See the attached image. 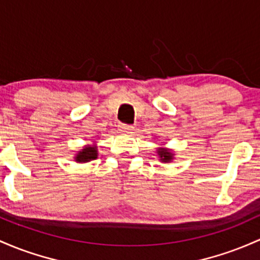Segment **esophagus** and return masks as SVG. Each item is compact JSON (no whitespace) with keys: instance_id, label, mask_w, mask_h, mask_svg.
<instances>
[{"instance_id":"esophagus-1","label":"esophagus","mask_w":260,"mask_h":260,"mask_svg":"<svg viewBox=\"0 0 260 260\" xmlns=\"http://www.w3.org/2000/svg\"><path fill=\"white\" fill-rule=\"evenodd\" d=\"M118 129L121 131V132H129V131L133 129V125L125 124V123H119L118 124Z\"/></svg>"}]
</instances>
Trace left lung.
<instances>
[{
	"label": "left lung",
	"instance_id": "obj_1",
	"mask_svg": "<svg viewBox=\"0 0 260 260\" xmlns=\"http://www.w3.org/2000/svg\"><path fill=\"white\" fill-rule=\"evenodd\" d=\"M156 153H158L160 161L162 162H170L174 159V154L170 152V149H167V148H158Z\"/></svg>",
	"mask_w": 260,
	"mask_h": 260
}]
</instances>
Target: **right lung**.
<instances>
[{
  "label": "right lung",
  "instance_id": "obj_1",
  "mask_svg": "<svg viewBox=\"0 0 260 260\" xmlns=\"http://www.w3.org/2000/svg\"><path fill=\"white\" fill-rule=\"evenodd\" d=\"M98 158V147L96 145H86L76 154L75 160L78 162H87Z\"/></svg>",
  "mask_w": 260,
  "mask_h": 260
}]
</instances>
